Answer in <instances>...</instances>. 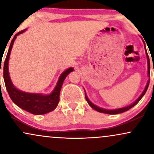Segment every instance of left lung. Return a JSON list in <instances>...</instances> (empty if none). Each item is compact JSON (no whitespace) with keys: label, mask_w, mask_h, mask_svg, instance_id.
<instances>
[{"label":"left lung","mask_w":154,"mask_h":154,"mask_svg":"<svg viewBox=\"0 0 154 154\" xmlns=\"http://www.w3.org/2000/svg\"><path fill=\"white\" fill-rule=\"evenodd\" d=\"M145 49H146V56H147V60H148V77H149V79H148V82H147V84H146V88H145L144 91H143V93H141L140 95L139 98H137V99L135 101H134L132 104H130V105L128 106H125V107H123V108H119V109H111V110H109V109H103V108L98 107V106H96V105H95V104H93L91 101V100H89V98H88V95H87V94H86L85 91V95L86 100H87L88 104H89V105L91 106V108H93V109H95V111H98V112L104 113V114H120V113L125 112V111H128L129 109H131V108H132V107L134 106H135L136 104L138 103L140 100L141 98H142L143 97V95H145V93H146V91H147L148 85H149V82H150V60H149V57H148L147 51H146V46H145Z\"/></svg>","instance_id":"left-lung-1"}]
</instances>
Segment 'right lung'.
I'll use <instances>...</instances> for the list:
<instances>
[{
    "instance_id": "1",
    "label": "right lung",
    "mask_w": 154,
    "mask_h": 154,
    "mask_svg": "<svg viewBox=\"0 0 154 154\" xmlns=\"http://www.w3.org/2000/svg\"><path fill=\"white\" fill-rule=\"evenodd\" d=\"M26 30V29L17 33L11 42L3 66V78H4L6 90L12 101L22 109L35 115H40V114H45L51 112L57 107L59 102L60 91L62 87L63 81L70 72L74 71V69L70 67L62 72L58 79L57 84L54 91L48 95H43L42 93H26L17 89L14 85L11 79L9 72H8V61H9L11 51L13 47L14 42L15 41L16 38L19 35L24 32Z\"/></svg>"
}]
</instances>
